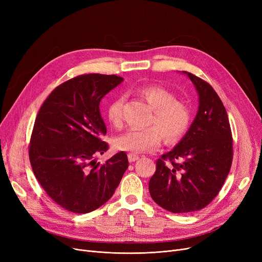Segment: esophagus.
I'll use <instances>...</instances> for the list:
<instances>
[{
	"instance_id": "obj_1",
	"label": "esophagus",
	"mask_w": 262,
	"mask_h": 262,
	"mask_svg": "<svg viewBox=\"0 0 262 262\" xmlns=\"http://www.w3.org/2000/svg\"><path fill=\"white\" fill-rule=\"evenodd\" d=\"M138 159H139V156H138V155L133 154V153L128 154V160H129V162H134V161L138 160Z\"/></svg>"
}]
</instances>
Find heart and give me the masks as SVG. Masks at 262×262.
<instances>
[{"mask_svg": "<svg viewBox=\"0 0 262 262\" xmlns=\"http://www.w3.org/2000/svg\"><path fill=\"white\" fill-rule=\"evenodd\" d=\"M139 93L154 109V115L148 122V125L154 126L146 129H128L117 137L115 146L121 150L139 154L158 148L163 139L162 133L169 142L180 140L190 125L189 107L177 101L175 94L162 86H144L139 89ZM124 102L125 98L121 95L107 110L108 121L116 127H120L123 123Z\"/></svg>", "mask_w": 262, "mask_h": 262, "instance_id": "1", "label": "heart"}]
</instances>
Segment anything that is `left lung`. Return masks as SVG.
<instances>
[{
	"label": "left lung",
	"mask_w": 262,
	"mask_h": 262,
	"mask_svg": "<svg viewBox=\"0 0 262 262\" xmlns=\"http://www.w3.org/2000/svg\"><path fill=\"white\" fill-rule=\"evenodd\" d=\"M182 73L198 91V113L183 139L156 161L148 183L154 202L173 213L206 207L222 188L232 161L231 130L222 101L208 82Z\"/></svg>",
	"instance_id": "obj_1"
}]
</instances>
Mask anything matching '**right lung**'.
Listing matches in <instances>:
<instances>
[{
    "label": "right lung",
    "instance_id": "1",
    "mask_svg": "<svg viewBox=\"0 0 262 262\" xmlns=\"http://www.w3.org/2000/svg\"><path fill=\"white\" fill-rule=\"evenodd\" d=\"M117 75L85 74L55 88L37 115L30 160L37 181L62 208L88 213L113 196L128 168L125 152L104 163L95 157L108 144L100 112L104 96L120 85Z\"/></svg>",
    "mask_w": 262,
    "mask_h": 262
}]
</instances>
